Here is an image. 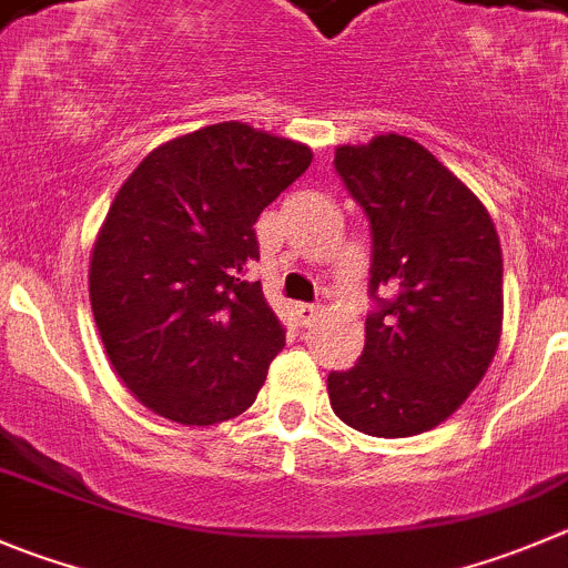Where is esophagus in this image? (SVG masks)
<instances>
[{"label": "esophagus", "instance_id": "1", "mask_svg": "<svg viewBox=\"0 0 568 568\" xmlns=\"http://www.w3.org/2000/svg\"><path fill=\"white\" fill-rule=\"evenodd\" d=\"M317 306L315 304H295V315H298V321L304 323V326H310V323L317 321Z\"/></svg>", "mask_w": 568, "mask_h": 568}]
</instances>
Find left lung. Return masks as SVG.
<instances>
[{"label": "left lung", "mask_w": 568, "mask_h": 568, "mask_svg": "<svg viewBox=\"0 0 568 568\" xmlns=\"http://www.w3.org/2000/svg\"><path fill=\"white\" fill-rule=\"evenodd\" d=\"M334 170L365 209L374 240L359 362L328 374V402L351 429L409 437L463 407L501 337V247L483 200L424 144L382 133L339 144Z\"/></svg>", "instance_id": "left-lung-1"}]
</instances>
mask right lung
I'll return each mask as SVG.
<instances>
[{"mask_svg": "<svg viewBox=\"0 0 568 568\" xmlns=\"http://www.w3.org/2000/svg\"><path fill=\"white\" fill-rule=\"evenodd\" d=\"M312 164L310 144L217 122L150 150L97 231L89 298L113 374L183 426L245 413L284 348L253 223Z\"/></svg>", "mask_w": 568, "mask_h": 568, "instance_id": "1", "label": "right lung"}]
</instances>
